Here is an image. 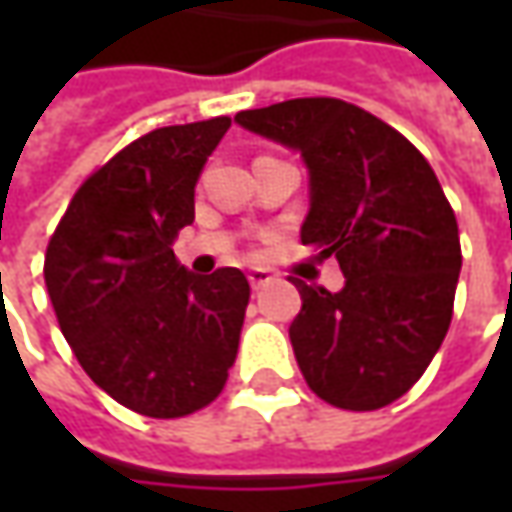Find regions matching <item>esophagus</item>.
Instances as JSON below:
<instances>
[{
  "instance_id": "1",
  "label": "esophagus",
  "mask_w": 512,
  "mask_h": 512,
  "mask_svg": "<svg viewBox=\"0 0 512 512\" xmlns=\"http://www.w3.org/2000/svg\"><path fill=\"white\" fill-rule=\"evenodd\" d=\"M247 282H250L253 290H259V287H265L273 282V273H270V270H262V267H253V270L247 273Z\"/></svg>"
}]
</instances>
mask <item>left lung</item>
Returning <instances> with one entry per match:
<instances>
[{"label":"left lung","instance_id":"1","mask_svg":"<svg viewBox=\"0 0 512 512\" xmlns=\"http://www.w3.org/2000/svg\"><path fill=\"white\" fill-rule=\"evenodd\" d=\"M299 150L310 170L302 245L336 256L344 287L290 279V342L307 387L342 410H379L422 379L453 319L462 245L433 168L402 133L342 99L310 96L236 113Z\"/></svg>","mask_w":512,"mask_h":512}]
</instances>
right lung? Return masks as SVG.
Returning a JSON list of instances; mask_svg holds the SVG:
<instances>
[{
	"label": "right lung",
	"mask_w": 512,
	"mask_h": 512,
	"mask_svg": "<svg viewBox=\"0 0 512 512\" xmlns=\"http://www.w3.org/2000/svg\"><path fill=\"white\" fill-rule=\"evenodd\" d=\"M227 116L156 128L93 170L45 253L50 305L82 370L150 419L213 402L236 362L250 285L236 267L187 273L173 239Z\"/></svg>",
	"instance_id": "obj_1"
}]
</instances>
